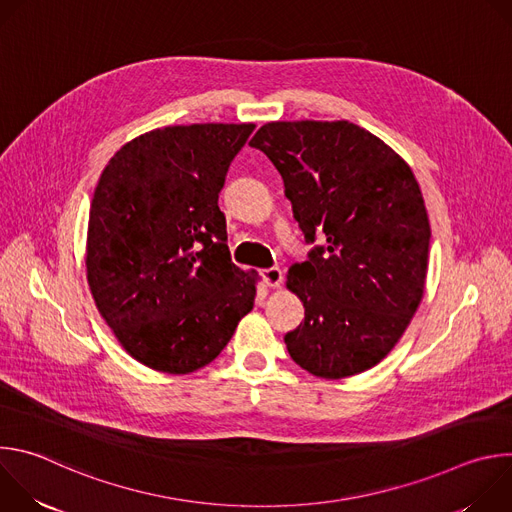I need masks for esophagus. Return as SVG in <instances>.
Wrapping results in <instances>:
<instances>
[{
	"mask_svg": "<svg viewBox=\"0 0 512 512\" xmlns=\"http://www.w3.org/2000/svg\"><path fill=\"white\" fill-rule=\"evenodd\" d=\"M261 275L269 287H281V283H283V271L279 267L265 269V271H261Z\"/></svg>",
	"mask_w": 512,
	"mask_h": 512,
	"instance_id": "esophagus-1",
	"label": "esophagus"
}]
</instances>
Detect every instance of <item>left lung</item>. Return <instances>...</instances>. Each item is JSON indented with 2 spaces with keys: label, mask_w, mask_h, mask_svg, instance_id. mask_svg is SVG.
<instances>
[{
  "label": "left lung",
  "mask_w": 512,
  "mask_h": 512,
  "mask_svg": "<svg viewBox=\"0 0 512 512\" xmlns=\"http://www.w3.org/2000/svg\"><path fill=\"white\" fill-rule=\"evenodd\" d=\"M249 145L281 174L306 241L326 237L287 273L306 308L289 356L320 379L369 371L423 298L431 229L409 164L350 121H271Z\"/></svg>",
  "instance_id": "left-lung-1"
}]
</instances>
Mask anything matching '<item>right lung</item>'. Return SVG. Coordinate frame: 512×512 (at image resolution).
Instances as JSON below:
<instances>
[{"mask_svg": "<svg viewBox=\"0 0 512 512\" xmlns=\"http://www.w3.org/2000/svg\"><path fill=\"white\" fill-rule=\"evenodd\" d=\"M253 123L143 133L105 166L89 214L87 279L121 346L145 367L188 375L212 362L253 310L255 271L231 261L218 208Z\"/></svg>", "mask_w": 512, "mask_h": 512, "instance_id": "1", "label": "right lung"}]
</instances>
